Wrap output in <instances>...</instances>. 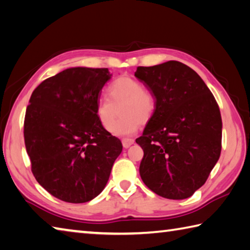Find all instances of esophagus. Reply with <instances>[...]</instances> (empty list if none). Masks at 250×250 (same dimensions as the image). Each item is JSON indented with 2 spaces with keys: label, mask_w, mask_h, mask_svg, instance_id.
<instances>
[{
  "label": "esophagus",
  "mask_w": 250,
  "mask_h": 250,
  "mask_svg": "<svg viewBox=\"0 0 250 250\" xmlns=\"http://www.w3.org/2000/svg\"><path fill=\"white\" fill-rule=\"evenodd\" d=\"M121 142H122V146H124L125 148H128L134 143V140L129 139V138H125V139H122Z\"/></svg>",
  "instance_id": "esophagus-1"
}]
</instances>
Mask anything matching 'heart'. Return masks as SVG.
<instances>
[{
  "label": "heart",
  "instance_id": "1",
  "mask_svg": "<svg viewBox=\"0 0 250 250\" xmlns=\"http://www.w3.org/2000/svg\"><path fill=\"white\" fill-rule=\"evenodd\" d=\"M107 93L109 99H99L95 113L102 126L105 129L110 127L112 134L121 137L133 134L141 125L151 121L155 112V99L139 81L129 76H120L109 84ZM119 107L122 118L114 124Z\"/></svg>",
  "mask_w": 250,
  "mask_h": 250
}]
</instances>
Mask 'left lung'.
I'll list each match as a JSON object with an SVG mask.
<instances>
[{
  "label": "left lung",
  "mask_w": 250,
  "mask_h": 250,
  "mask_svg": "<svg viewBox=\"0 0 250 250\" xmlns=\"http://www.w3.org/2000/svg\"><path fill=\"white\" fill-rule=\"evenodd\" d=\"M134 75L155 98L154 116L135 140L144 152L141 178L163 198L191 197L220 158L219 105L197 72L181 62L138 66Z\"/></svg>",
  "instance_id": "obj_1"
}]
</instances>
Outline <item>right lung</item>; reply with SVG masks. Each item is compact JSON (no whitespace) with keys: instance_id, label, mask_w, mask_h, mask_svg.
Listing matches in <instances>:
<instances>
[{"instance_id":"1","label":"right lung","mask_w":250,"mask_h":250,"mask_svg":"<svg viewBox=\"0 0 250 250\" xmlns=\"http://www.w3.org/2000/svg\"><path fill=\"white\" fill-rule=\"evenodd\" d=\"M111 74L106 67H70L40 83L24 121L26 151L40 186L62 201L84 203L109 179L121 141L95 113Z\"/></svg>"}]
</instances>
